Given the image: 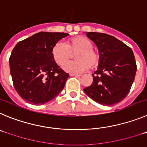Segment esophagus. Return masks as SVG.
Returning <instances> with one entry per match:
<instances>
[{
    "instance_id": "esophagus-1",
    "label": "esophagus",
    "mask_w": 147,
    "mask_h": 147,
    "mask_svg": "<svg viewBox=\"0 0 147 147\" xmlns=\"http://www.w3.org/2000/svg\"><path fill=\"white\" fill-rule=\"evenodd\" d=\"M70 76H76V77H80V76H81V75H80V74H70Z\"/></svg>"
}]
</instances>
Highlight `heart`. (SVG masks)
Wrapping results in <instances>:
<instances>
[{"mask_svg": "<svg viewBox=\"0 0 147 147\" xmlns=\"http://www.w3.org/2000/svg\"><path fill=\"white\" fill-rule=\"evenodd\" d=\"M93 43L90 39L82 36L73 37L66 41V44L57 42L51 50L53 59L57 64L62 66L76 53V61L66 63L64 70L67 72L80 73L89 68L94 69L98 66L101 55L98 50L93 48Z\"/></svg>", "mask_w": 147, "mask_h": 147, "instance_id": "obj_1", "label": "heart"}]
</instances>
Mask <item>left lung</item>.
Instances as JSON below:
<instances>
[{"instance_id": "1", "label": "left lung", "mask_w": 147, "mask_h": 147, "mask_svg": "<svg viewBox=\"0 0 147 147\" xmlns=\"http://www.w3.org/2000/svg\"><path fill=\"white\" fill-rule=\"evenodd\" d=\"M86 35L96 44L101 60L92 74L93 83L84 91L97 103L115 105L127 96L134 82L137 70L134 54L113 36L98 32H88Z\"/></svg>"}]
</instances>
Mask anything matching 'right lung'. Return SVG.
I'll list each match as a JSON object with an SVG mask.
<instances>
[{"instance_id":"add662e5","label":"right lung","mask_w":147,"mask_h":147,"mask_svg":"<svg viewBox=\"0 0 147 147\" xmlns=\"http://www.w3.org/2000/svg\"><path fill=\"white\" fill-rule=\"evenodd\" d=\"M67 33L41 32L18 42L9 57L15 90L32 105L52 100L64 88L69 74L57 65L51 50Z\"/></svg>"}]
</instances>
